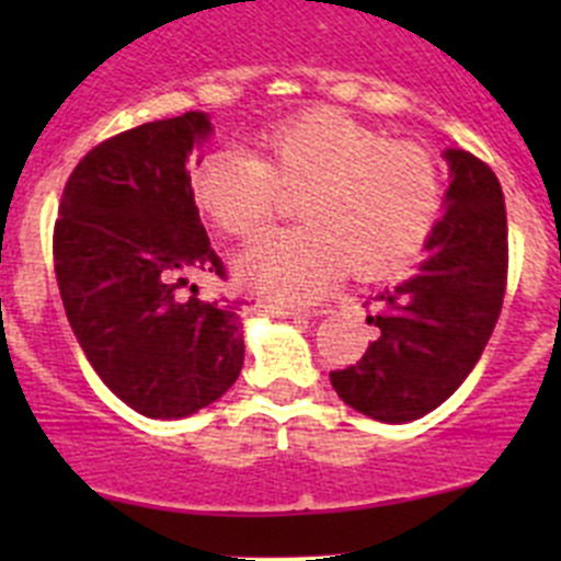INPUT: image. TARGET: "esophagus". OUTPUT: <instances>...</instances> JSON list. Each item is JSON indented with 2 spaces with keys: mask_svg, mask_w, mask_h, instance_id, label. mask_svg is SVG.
Wrapping results in <instances>:
<instances>
[{
  "mask_svg": "<svg viewBox=\"0 0 561 561\" xmlns=\"http://www.w3.org/2000/svg\"><path fill=\"white\" fill-rule=\"evenodd\" d=\"M257 311H264V314H272V317H297L300 314V309H295V306H277V304H257ZM317 311H311L309 317H314Z\"/></svg>",
  "mask_w": 561,
  "mask_h": 561,
  "instance_id": "1",
  "label": "esophagus"
}]
</instances>
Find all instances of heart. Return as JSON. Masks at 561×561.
Here are the masks:
<instances>
[{
  "label": "heart",
  "instance_id": "b5f03b06",
  "mask_svg": "<svg viewBox=\"0 0 561 561\" xmlns=\"http://www.w3.org/2000/svg\"><path fill=\"white\" fill-rule=\"evenodd\" d=\"M193 202L230 236H255L300 193L291 230L261 236L238 277L275 300H309L348 272L388 275L424 247L440 216L444 176L419 142L388 140L334 108L277 123L257 157L219 148L193 162Z\"/></svg>",
  "mask_w": 561,
  "mask_h": 561
}]
</instances>
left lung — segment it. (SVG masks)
Instances as JSON below:
<instances>
[{"label": "left lung", "mask_w": 561, "mask_h": 561, "mask_svg": "<svg viewBox=\"0 0 561 561\" xmlns=\"http://www.w3.org/2000/svg\"><path fill=\"white\" fill-rule=\"evenodd\" d=\"M449 162L447 210L404 284L370 297L379 336L331 385L348 408L388 424L433 413L460 388L497 325L508 277V225L494 171L469 151Z\"/></svg>", "instance_id": "obj_1"}]
</instances>
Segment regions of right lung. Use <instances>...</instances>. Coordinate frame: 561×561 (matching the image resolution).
Returning <instances> with one entry per match:
<instances>
[{"instance_id": "1", "label": "right lung", "mask_w": 561, "mask_h": 561, "mask_svg": "<svg viewBox=\"0 0 561 561\" xmlns=\"http://www.w3.org/2000/svg\"><path fill=\"white\" fill-rule=\"evenodd\" d=\"M205 112L114 134L69 173L53 230L58 291L89 365L148 419H185L232 388L241 317L193 277L227 280L191 193Z\"/></svg>"}]
</instances>
